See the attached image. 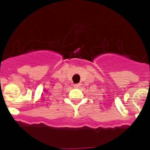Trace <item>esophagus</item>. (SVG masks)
I'll list each match as a JSON object with an SVG mask.
<instances>
[{
    "label": "esophagus",
    "instance_id": "obj_1",
    "mask_svg": "<svg viewBox=\"0 0 150 150\" xmlns=\"http://www.w3.org/2000/svg\"><path fill=\"white\" fill-rule=\"evenodd\" d=\"M80 86H81L80 83H77V84H74V87L75 88H79Z\"/></svg>",
    "mask_w": 150,
    "mask_h": 150
}]
</instances>
